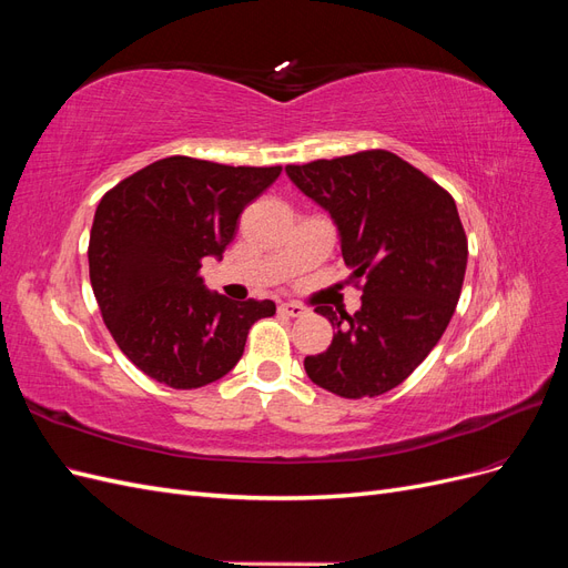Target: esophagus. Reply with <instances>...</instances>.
Here are the masks:
<instances>
[{"mask_svg": "<svg viewBox=\"0 0 568 568\" xmlns=\"http://www.w3.org/2000/svg\"><path fill=\"white\" fill-rule=\"evenodd\" d=\"M280 313H284L288 317H303L307 311H305L303 305H298V303H282L280 305Z\"/></svg>", "mask_w": 568, "mask_h": 568, "instance_id": "obj_1", "label": "esophagus"}]
</instances>
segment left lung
<instances>
[{
  "label": "left lung",
  "mask_w": 568,
  "mask_h": 568,
  "mask_svg": "<svg viewBox=\"0 0 568 568\" xmlns=\"http://www.w3.org/2000/svg\"><path fill=\"white\" fill-rule=\"evenodd\" d=\"M286 175L332 215L343 261L363 280L355 315L315 307L336 334L305 357V372L341 398H374L403 384L448 329L469 253L455 199L384 149L286 165Z\"/></svg>",
  "instance_id": "obj_1"
}]
</instances>
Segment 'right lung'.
<instances>
[{"label": "right lung", "mask_w": 568, "mask_h": 568, "mask_svg": "<svg viewBox=\"0 0 568 568\" xmlns=\"http://www.w3.org/2000/svg\"><path fill=\"white\" fill-rule=\"evenodd\" d=\"M282 168L170 156L115 184L99 201L90 234V282L118 348L170 388L222 379L244 355L253 322L272 301H230L201 277L222 257L246 205Z\"/></svg>", "instance_id": "1"}]
</instances>
